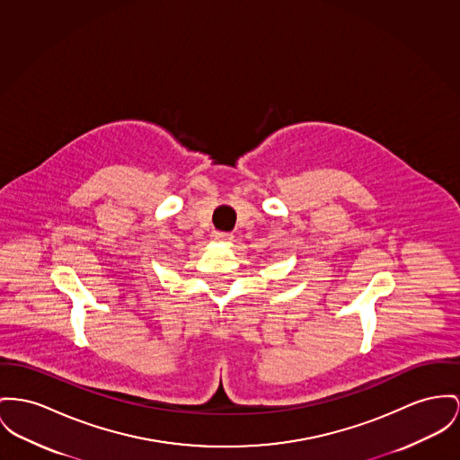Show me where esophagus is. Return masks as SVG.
Segmentation results:
<instances>
[{
    "mask_svg": "<svg viewBox=\"0 0 460 460\" xmlns=\"http://www.w3.org/2000/svg\"><path fill=\"white\" fill-rule=\"evenodd\" d=\"M215 241L217 243H232L234 241V235H230V234H223V232H215Z\"/></svg>",
    "mask_w": 460,
    "mask_h": 460,
    "instance_id": "esophagus-1",
    "label": "esophagus"
}]
</instances>
